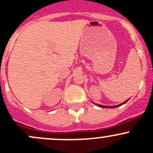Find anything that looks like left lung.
I'll list each match as a JSON object with an SVG mask.
<instances>
[{
	"label": "left lung",
	"mask_w": 153,
	"mask_h": 153,
	"mask_svg": "<svg viewBox=\"0 0 153 153\" xmlns=\"http://www.w3.org/2000/svg\"><path fill=\"white\" fill-rule=\"evenodd\" d=\"M129 100V99H128ZM128 100H127L126 101H125L124 102H123V103H121L120 105H115V106H104V105H97V104H95V105H97V106L100 107H103V108H115V107H119V106H121L122 105H123V104L126 103L128 101Z\"/></svg>",
	"instance_id": "8db88e82"
}]
</instances>
